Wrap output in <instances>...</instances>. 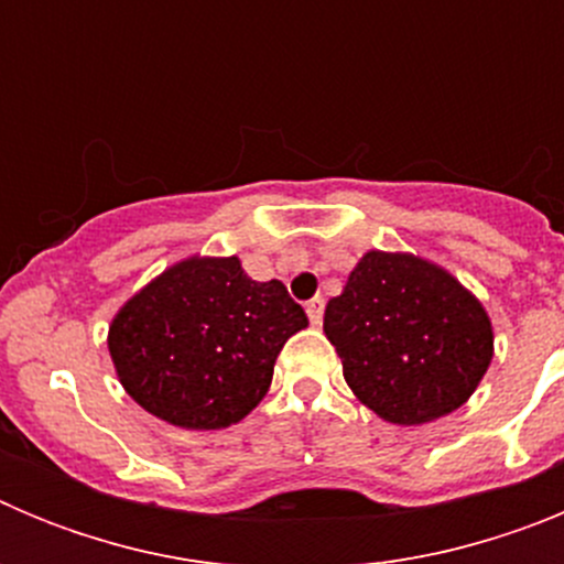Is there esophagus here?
I'll list each match as a JSON object with an SVG mask.
<instances>
[{"mask_svg":"<svg viewBox=\"0 0 564 564\" xmlns=\"http://www.w3.org/2000/svg\"><path fill=\"white\" fill-rule=\"evenodd\" d=\"M307 316H311L313 325H322V316H325V299L316 296L307 302Z\"/></svg>","mask_w":564,"mask_h":564,"instance_id":"1","label":"esophagus"}]
</instances>
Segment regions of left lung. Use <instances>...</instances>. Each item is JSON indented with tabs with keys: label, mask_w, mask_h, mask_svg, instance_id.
Returning a JSON list of instances; mask_svg holds the SVG:
<instances>
[{
	"label": "left lung",
	"mask_w": 564,
	"mask_h": 564,
	"mask_svg": "<svg viewBox=\"0 0 564 564\" xmlns=\"http://www.w3.org/2000/svg\"><path fill=\"white\" fill-rule=\"evenodd\" d=\"M325 336L352 395L395 426L460 410L495 358L480 299L432 259L367 251L327 302Z\"/></svg>",
	"instance_id": "8db88e82"
}]
</instances>
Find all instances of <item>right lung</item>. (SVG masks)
Returning <instances> with one entry per match:
<instances>
[{"label":"right lung","instance_id":"right-lung-1","mask_svg":"<svg viewBox=\"0 0 564 564\" xmlns=\"http://www.w3.org/2000/svg\"><path fill=\"white\" fill-rule=\"evenodd\" d=\"M305 327L279 279L257 282L239 257L192 253L118 307L107 347L121 387L149 415L212 432L257 410L279 350Z\"/></svg>","mask_w":564,"mask_h":564}]
</instances>
